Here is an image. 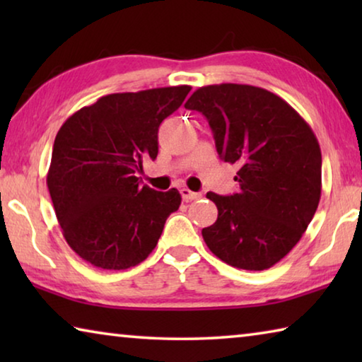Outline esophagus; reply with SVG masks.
Instances as JSON below:
<instances>
[{
    "label": "esophagus",
    "mask_w": 362,
    "mask_h": 362,
    "mask_svg": "<svg viewBox=\"0 0 362 362\" xmlns=\"http://www.w3.org/2000/svg\"><path fill=\"white\" fill-rule=\"evenodd\" d=\"M180 194H182V198H183V201H193V199H198L199 198V193H194V192H192V189H188V188H182L180 189Z\"/></svg>",
    "instance_id": "34e87169"
}]
</instances>
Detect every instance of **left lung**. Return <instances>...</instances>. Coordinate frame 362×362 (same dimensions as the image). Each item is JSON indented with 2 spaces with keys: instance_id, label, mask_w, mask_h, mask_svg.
<instances>
[{
  "instance_id": "obj_1",
  "label": "left lung",
  "mask_w": 362,
  "mask_h": 362,
  "mask_svg": "<svg viewBox=\"0 0 362 362\" xmlns=\"http://www.w3.org/2000/svg\"><path fill=\"white\" fill-rule=\"evenodd\" d=\"M185 108L206 116L218 156L240 168V192L206 194L218 209L216 223L203 228L207 247L235 268H272L300 241L320 204L315 132L289 103L257 86H203Z\"/></svg>"
}]
</instances>
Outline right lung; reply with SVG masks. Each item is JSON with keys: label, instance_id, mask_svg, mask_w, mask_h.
<instances>
[{"label": "right lung", "instance_id": "1", "mask_svg": "<svg viewBox=\"0 0 362 362\" xmlns=\"http://www.w3.org/2000/svg\"><path fill=\"white\" fill-rule=\"evenodd\" d=\"M192 86L100 97L73 113L54 140L47 188L69 246L90 265L126 269L156 247L164 223L179 209L175 188L140 185L145 159L158 155L159 124Z\"/></svg>", "mask_w": 362, "mask_h": 362}]
</instances>
